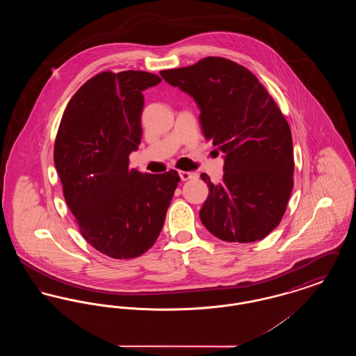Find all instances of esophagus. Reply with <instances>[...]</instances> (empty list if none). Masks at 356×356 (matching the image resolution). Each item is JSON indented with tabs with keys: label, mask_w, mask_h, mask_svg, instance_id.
I'll return each mask as SVG.
<instances>
[{
	"label": "esophagus",
	"mask_w": 356,
	"mask_h": 356,
	"mask_svg": "<svg viewBox=\"0 0 356 356\" xmlns=\"http://www.w3.org/2000/svg\"><path fill=\"white\" fill-rule=\"evenodd\" d=\"M179 175H180V179H181L183 181H188V180H192V179H197V177H199V175H197L196 172H186V170H180Z\"/></svg>",
	"instance_id": "obj_1"
}]
</instances>
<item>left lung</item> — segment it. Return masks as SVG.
Here are the masks:
<instances>
[{"label": "left lung", "instance_id": "obj_1", "mask_svg": "<svg viewBox=\"0 0 356 356\" xmlns=\"http://www.w3.org/2000/svg\"><path fill=\"white\" fill-rule=\"evenodd\" d=\"M161 77L195 99L207 140L224 153L218 184L202 179L209 195L200 220L229 243L261 240L282 220L293 186V148L287 120L254 73L222 57H205Z\"/></svg>", "mask_w": 356, "mask_h": 356}]
</instances>
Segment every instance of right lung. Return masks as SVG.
I'll list each match as a JSON object with an SVG mask.
<instances>
[{
  "label": "right lung",
  "instance_id": "add662e5",
  "mask_svg": "<svg viewBox=\"0 0 356 356\" xmlns=\"http://www.w3.org/2000/svg\"><path fill=\"white\" fill-rule=\"evenodd\" d=\"M161 81L143 70L102 72L70 99L54 143L65 202L85 240L113 259L145 254L160 235L180 181L129 168L141 136L143 90Z\"/></svg>",
  "mask_w": 356,
  "mask_h": 356
}]
</instances>
